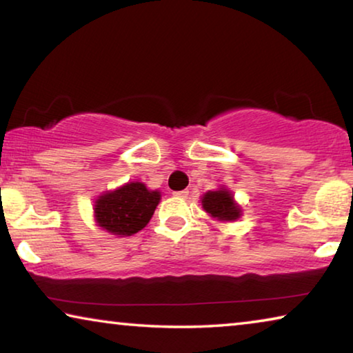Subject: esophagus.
Masks as SVG:
<instances>
[{
	"label": "esophagus",
	"instance_id": "obj_1",
	"mask_svg": "<svg viewBox=\"0 0 353 353\" xmlns=\"http://www.w3.org/2000/svg\"><path fill=\"white\" fill-rule=\"evenodd\" d=\"M188 193H190V191L188 190H181V191H176V193H174V196H176V198H188Z\"/></svg>",
	"mask_w": 353,
	"mask_h": 353
}]
</instances>
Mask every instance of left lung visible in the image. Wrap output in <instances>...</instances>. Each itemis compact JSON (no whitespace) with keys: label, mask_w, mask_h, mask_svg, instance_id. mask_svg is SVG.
<instances>
[{"label":"left lung","mask_w":353,"mask_h":353,"mask_svg":"<svg viewBox=\"0 0 353 353\" xmlns=\"http://www.w3.org/2000/svg\"><path fill=\"white\" fill-rule=\"evenodd\" d=\"M202 207L208 214L221 221H234L240 218V207L235 204L234 196L225 190L208 191L202 198Z\"/></svg>","instance_id":"left-lung-1"}]
</instances>
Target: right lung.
<instances>
[{
    "label": "right lung",
    "mask_w": 353,
    "mask_h": 353,
    "mask_svg": "<svg viewBox=\"0 0 353 353\" xmlns=\"http://www.w3.org/2000/svg\"><path fill=\"white\" fill-rule=\"evenodd\" d=\"M159 201V191H149L141 182H130L101 196L94 204V218L110 234L130 236L149 223Z\"/></svg>",
    "instance_id": "1"
}]
</instances>
